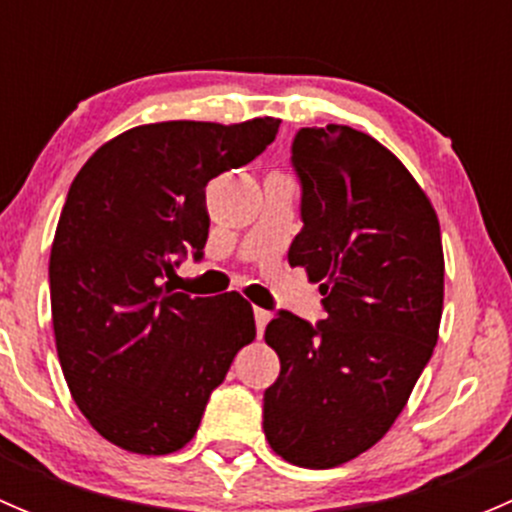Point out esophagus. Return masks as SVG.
<instances>
[{
    "instance_id": "1",
    "label": "esophagus",
    "mask_w": 512,
    "mask_h": 512,
    "mask_svg": "<svg viewBox=\"0 0 512 512\" xmlns=\"http://www.w3.org/2000/svg\"><path fill=\"white\" fill-rule=\"evenodd\" d=\"M270 317H272V314L267 312V309L255 307V327H257V334H260V337H262V332H265V327H267V322H270Z\"/></svg>"
}]
</instances>
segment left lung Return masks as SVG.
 <instances>
[{
  "label": "left lung",
  "instance_id": "obj_1",
  "mask_svg": "<svg viewBox=\"0 0 512 512\" xmlns=\"http://www.w3.org/2000/svg\"><path fill=\"white\" fill-rule=\"evenodd\" d=\"M292 168L304 227L287 257L319 282L327 317L309 324L282 309L267 324L280 376L262 428L285 461L334 468L384 438L431 359L441 227L406 165L349 126L299 128Z\"/></svg>",
  "mask_w": 512,
  "mask_h": 512
}]
</instances>
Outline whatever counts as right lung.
Wrapping results in <instances>:
<instances>
[{"mask_svg": "<svg viewBox=\"0 0 512 512\" xmlns=\"http://www.w3.org/2000/svg\"><path fill=\"white\" fill-rule=\"evenodd\" d=\"M280 118L131 128L71 183L49 260L56 352L81 414L143 456L180 451L213 389L255 339L245 297H190L165 282L203 257L205 185L255 160Z\"/></svg>", "mask_w": 512, "mask_h": 512, "instance_id": "add662e5", "label": "right lung"}]
</instances>
